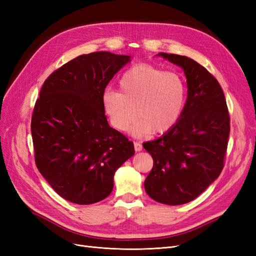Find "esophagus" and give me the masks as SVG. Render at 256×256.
Segmentation results:
<instances>
[{"mask_svg": "<svg viewBox=\"0 0 256 256\" xmlns=\"http://www.w3.org/2000/svg\"><path fill=\"white\" fill-rule=\"evenodd\" d=\"M134 150L136 152H141L143 150V146L140 142H134Z\"/></svg>", "mask_w": 256, "mask_h": 256, "instance_id": "obj_1", "label": "esophagus"}]
</instances>
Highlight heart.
Returning a JSON list of instances; mask_svg holds the SVG:
<instances>
[{
    "label": "heart",
    "instance_id": "b5f03b06",
    "mask_svg": "<svg viewBox=\"0 0 256 256\" xmlns=\"http://www.w3.org/2000/svg\"><path fill=\"white\" fill-rule=\"evenodd\" d=\"M118 88L120 92L106 90L102 96L104 112L115 129L127 131L138 116L134 134H159L171 130L182 118L186 86L176 72L138 64L122 74Z\"/></svg>",
    "mask_w": 256,
    "mask_h": 256
}]
</instances>
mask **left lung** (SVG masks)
<instances>
[{
	"mask_svg": "<svg viewBox=\"0 0 256 256\" xmlns=\"http://www.w3.org/2000/svg\"><path fill=\"white\" fill-rule=\"evenodd\" d=\"M157 56L182 68L188 97L176 125L143 144L154 160L144 187L156 202L182 205L219 177L228 148L230 115L220 84L206 68L187 56L164 52Z\"/></svg>",
	"mask_w": 256,
	"mask_h": 256,
	"instance_id": "obj_1",
	"label": "left lung"
}]
</instances>
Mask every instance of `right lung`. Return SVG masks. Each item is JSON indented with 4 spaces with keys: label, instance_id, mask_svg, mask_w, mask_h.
Segmentation results:
<instances>
[{
    "label": "right lung",
    "instance_id": "right-lung-1",
    "mask_svg": "<svg viewBox=\"0 0 256 256\" xmlns=\"http://www.w3.org/2000/svg\"><path fill=\"white\" fill-rule=\"evenodd\" d=\"M130 62L111 52L83 54L52 72L34 106L30 131L38 171L69 202H100L114 174L134 154V143L110 127L102 96Z\"/></svg>",
    "mask_w": 256,
    "mask_h": 256
}]
</instances>
